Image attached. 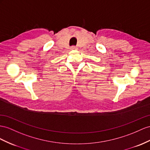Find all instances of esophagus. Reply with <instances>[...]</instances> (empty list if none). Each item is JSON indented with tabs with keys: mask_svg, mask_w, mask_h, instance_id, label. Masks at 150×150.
Masks as SVG:
<instances>
[{
	"mask_svg": "<svg viewBox=\"0 0 150 150\" xmlns=\"http://www.w3.org/2000/svg\"><path fill=\"white\" fill-rule=\"evenodd\" d=\"M71 50H76V49H77V47H75V46H71Z\"/></svg>",
	"mask_w": 150,
	"mask_h": 150,
	"instance_id": "esophagus-1",
	"label": "esophagus"
}]
</instances>
